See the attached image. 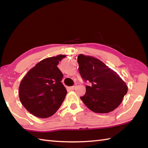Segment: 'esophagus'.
<instances>
[{"mask_svg":"<svg viewBox=\"0 0 148 148\" xmlns=\"http://www.w3.org/2000/svg\"><path fill=\"white\" fill-rule=\"evenodd\" d=\"M76 88V85H74V86H71V87H70V89H71V90H74L75 88Z\"/></svg>","mask_w":148,"mask_h":148,"instance_id":"1","label":"esophagus"}]
</instances>
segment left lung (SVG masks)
I'll return each mask as SVG.
<instances>
[{"mask_svg": "<svg viewBox=\"0 0 148 148\" xmlns=\"http://www.w3.org/2000/svg\"><path fill=\"white\" fill-rule=\"evenodd\" d=\"M79 71L84 81H89L86 93L80 99L96 113H108L117 108L128 91L126 83L115 71L100 60L81 54L77 56Z\"/></svg>", "mask_w": 148, "mask_h": 148, "instance_id": "8db88e82", "label": "left lung"}]
</instances>
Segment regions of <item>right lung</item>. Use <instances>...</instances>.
I'll return each mask as SVG.
<instances>
[{"label":"right lung","mask_w":148,"mask_h":148,"mask_svg":"<svg viewBox=\"0 0 148 148\" xmlns=\"http://www.w3.org/2000/svg\"><path fill=\"white\" fill-rule=\"evenodd\" d=\"M65 56L59 55L40 61L21 81V103L36 117L47 118L53 116L64 102L67 90L61 82L64 76L57 65Z\"/></svg>","instance_id":"add662e5"}]
</instances>
